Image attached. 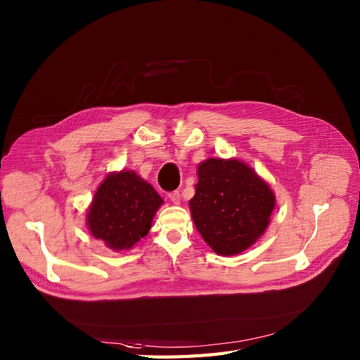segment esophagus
<instances>
[{
    "instance_id": "esophagus-1",
    "label": "esophagus",
    "mask_w": 360,
    "mask_h": 360,
    "mask_svg": "<svg viewBox=\"0 0 360 360\" xmlns=\"http://www.w3.org/2000/svg\"><path fill=\"white\" fill-rule=\"evenodd\" d=\"M169 199H170L173 203H179V199H181L179 191H178V190L170 191V193H169Z\"/></svg>"
}]
</instances>
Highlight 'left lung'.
<instances>
[{
	"label": "left lung",
	"instance_id": "8db88e82",
	"mask_svg": "<svg viewBox=\"0 0 360 360\" xmlns=\"http://www.w3.org/2000/svg\"><path fill=\"white\" fill-rule=\"evenodd\" d=\"M190 200L194 224L217 254L235 256L251 247L269 224L275 195L238 160L210 158L197 167Z\"/></svg>",
	"mask_w": 360,
	"mask_h": 360
}]
</instances>
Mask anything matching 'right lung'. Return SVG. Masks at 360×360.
Listing matches in <instances>:
<instances>
[{
	"label": "right lung",
	"mask_w": 360,
	"mask_h": 360,
	"mask_svg": "<svg viewBox=\"0 0 360 360\" xmlns=\"http://www.w3.org/2000/svg\"><path fill=\"white\" fill-rule=\"evenodd\" d=\"M163 199L134 172L112 173L98 187L88 212L92 236L115 251L130 250L146 236Z\"/></svg>",
	"instance_id": "1"
}]
</instances>
